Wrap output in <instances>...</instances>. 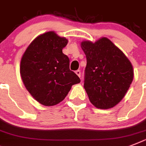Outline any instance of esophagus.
<instances>
[{
  "label": "esophagus",
  "mask_w": 146,
  "mask_h": 146,
  "mask_svg": "<svg viewBox=\"0 0 146 146\" xmlns=\"http://www.w3.org/2000/svg\"><path fill=\"white\" fill-rule=\"evenodd\" d=\"M76 74L79 77H80V76H81V71H80V70H78L76 71Z\"/></svg>",
  "instance_id": "34e87169"
}]
</instances>
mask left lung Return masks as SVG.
I'll use <instances>...</instances> for the list:
<instances>
[{
	"mask_svg": "<svg viewBox=\"0 0 146 146\" xmlns=\"http://www.w3.org/2000/svg\"><path fill=\"white\" fill-rule=\"evenodd\" d=\"M81 47L86 56L84 88L93 105L113 108L123 99L133 79L131 63L107 38L95 43L85 41Z\"/></svg>",
	"mask_w": 146,
	"mask_h": 146,
	"instance_id": "obj_1",
	"label": "left lung"
}]
</instances>
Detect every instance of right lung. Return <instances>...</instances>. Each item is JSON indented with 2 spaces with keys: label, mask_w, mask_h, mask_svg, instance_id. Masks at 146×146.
<instances>
[{
  "label": "right lung",
  "mask_w": 146,
  "mask_h": 146,
  "mask_svg": "<svg viewBox=\"0 0 146 146\" xmlns=\"http://www.w3.org/2000/svg\"><path fill=\"white\" fill-rule=\"evenodd\" d=\"M67 42L48 32L36 38L22 57L23 82L33 97L45 106L62 102L71 86L80 82L79 76L70 70L69 57L62 52Z\"/></svg>",
  "instance_id": "right-lung-1"
}]
</instances>
